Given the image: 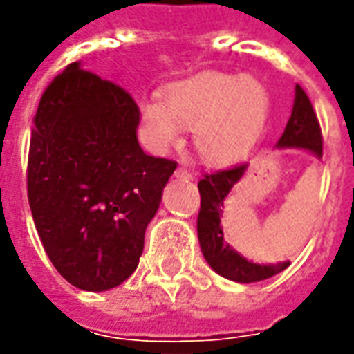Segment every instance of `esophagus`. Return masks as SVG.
I'll return each instance as SVG.
<instances>
[{
	"label": "esophagus",
	"instance_id": "esophagus-1",
	"mask_svg": "<svg viewBox=\"0 0 354 354\" xmlns=\"http://www.w3.org/2000/svg\"><path fill=\"white\" fill-rule=\"evenodd\" d=\"M174 176L184 178V180H193V172L185 169V167H178L176 172H174Z\"/></svg>",
	"mask_w": 354,
	"mask_h": 354
}]
</instances>
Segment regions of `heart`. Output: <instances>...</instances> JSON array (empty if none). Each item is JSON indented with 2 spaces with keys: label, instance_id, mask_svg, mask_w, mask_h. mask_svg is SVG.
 I'll use <instances>...</instances> for the list:
<instances>
[{
  "label": "heart",
  "instance_id": "obj_1",
  "mask_svg": "<svg viewBox=\"0 0 354 354\" xmlns=\"http://www.w3.org/2000/svg\"><path fill=\"white\" fill-rule=\"evenodd\" d=\"M267 88L254 77L207 72L165 88L162 100L140 102L142 134L155 151L182 142L193 129V146L208 162L237 161L260 140L269 119Z\"/></svg>",
  "mask_w": 354,
  "mask_h": 354
}]
</instances>
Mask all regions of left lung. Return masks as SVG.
<instances>
[{
  "mask_svg": "<svg viewBox=\"0 0 354 354\" xmlns=\"http://www.w3.org/2000/svg\"><path fill=\"white\" fill-rule=\"evenodd\" d=\"M277 147H299L307 149L317 157H322V134H320L319 119L315 115L311 102L299 85H296V98L286 129L277 142ZM248 165H237L233 169L218 170L212 174H205L199 182L201 210L197 218V235L205 260L216 273L235 282H258L266 281L273 274L281 273L290 266V261L260 266L243 258L237 250H233L222 230L223 201L230 195L233 185L237 184L246 172Z\"/></svg>",
  "mask_w": 354,
  "mask_h": 354,
  "instance_id": "obj_1",
  "label": "left lung"
}]
</instances>
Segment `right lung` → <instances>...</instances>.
Segmentation results:
<instances>
[{
  "label": "right lung",
  "mask_w": 354,
  "mask_h": 354,
  "mask_svg": "<svg viewBox=\"0 0 354 354\" xmlns=\"http://www.w3.org/2000/svg\"><path fill=\"white\" fill-rule=\"evenodd\" d=\"M138 106L73 62L45 88L28 155V201L57 271L75 288L119 286L138 267L147 223L176 161L144 153Z\"/></svg>",
  "instance_id": "1"
}]
</instances>
